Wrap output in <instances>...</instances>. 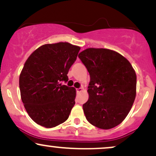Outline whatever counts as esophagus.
Listing matches in <instances>:
<instances>
[{"label": "esophagus", "instance_id": "esophagus-1", "mask_svg": "<svg viewBox=\"0 0 156 156\" xmlns=\"http://www.w3.org/2000/svg\"><path fill=\"white\" fill-rule=\"evenodd\" d=\"M82 91V88H78V89H76V92L77 93H80V92Z\"/></svg>", "mask_w": 156, "mask_h": 156}]
</instances>
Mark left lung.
Here are the masks:
<instances>
[{
	"mask_svg": "<svg viewBox=\"0 0 156 156\" xmlns=\"http://www.w3.org/2000/svg\"><path fill=\"white\" fill-rule=\"evenodd\" d=\"M78 58L90 76L89 100L83 105L87 121L101 129L114 128L125 119L135 100L133 67L117 52L105 48H88Z\"/></svg>",
	"mask_w": 156,
	"mask_h": 156,
	"instance_id": "left-lung-1",
	"label": "left lung"
}]
</instances>
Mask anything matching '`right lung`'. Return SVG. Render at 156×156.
<instances>
[{"mask_svg": "<svg viewBox=\"0 0 156 156\" xmlns=\"http://www.w3.org/2000/svg\"><path fill=\"white\" fill-rule=\"evenodd\" d=\"M80 49L68 42L46 44L26 60L19 80L21 99L30 117L41 126L53 128L69 117L76 91L62 82L68 80Z\"/></svg>", "mask_w": 156, "mask_h": 156, "instance_id": "1", "label": "right lung"}]
</instances>
